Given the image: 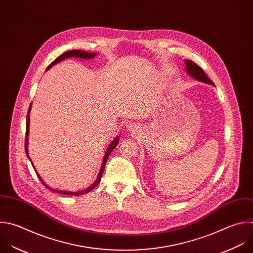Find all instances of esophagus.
I'll return each mask as SVG.
<instances>
[{
    "label": "esophagus",
    "instance_id": "34e87169",
    "mask_svg": "<svg viewBox=\"0 0 253 253\" xmlns=\"http://www.w3.org/2000/svg\"><path fill=\"white\" fill-rule=\"evenodd\" d=\"M127 131L130 132V133H132V134H136V133L139 131V127L136 126V125H134V124H132V125H130V126L127 127Z\"/></svg>",
    "mask_w": 253,
    "mask_h": 253
}]
</instances>
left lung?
Listing matches in <instances>:
<instances>
[{
  "instance_id": "8db88e82",
  "label": "left lung",
  "mask_w": 253,
  "mask_h": 253,
  "mask_svg": "<svg viewBox=\"0 0 253 253\" xmlns=\"http://www.w3.org/2000/svg\"><path fill=\"white\" fill-rule=\"evenodd\" d=\"M185 62H186V67H187L186 68L187 73L191 77H193L194 79H196L198 81H201V82H204L207 84H211V85H214L213 82L206 75L204 70L197 63H195L194 61L189 60V59H186Z\"/></svg>"
}]
</instances>
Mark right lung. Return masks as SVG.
Returning a JSON list of instances; mask_svg holds the SVG:
<instances>
[{
	"mask_svg": "<svg viewBox=\"0 0 253 253\" xmlns=\"http://www.w3.org/2000/svg\"><path fill=\"white\" fill-rule=\"evenodd\" d=\"M96 56V52H87V51H84V50H78V49H73V50H69V51H66V52H64V53H62L61 55H59L56 59H54L48 66H47V68H46V70H48L50 67H52L53 65H55L56 63H58V62H60V61H62V60H64V59H66V58H69V57H75V58H82V59H91V58H93V57H95ZM45 70V71H46ZM31 106H32V103H31V105H30V108H29V111H28V115H27V129H26V142H25V150H26V154H27V157L29 158V160L31 161V163H32V165H33V167H34V169H35V171H36V173H37V175H38V177H39V179L41 180V182L43 184V186H45L47 189H49L50 191H53V192H55V193H57V194H61V195H69V196H80V195H83V194H86V193H89L90 191H92L98 184H99V182H100V180H101V177H102V173H103V171H104V168H105V164H106V162H107V159H108V157H109V155H110V153L114 150V148H116V146H117V144H118V142H119V137L117 136L110 144H109V146H108V148L106 149V152H105V155H104V158H103V161H102V165H101V168H100V171H99V174H98V177H97V179L95 180V182L89 187V188H87V189H84L83 191H80V192H69V191H63V190H56V189H52V188H50V187H48L45 183H44V181L42 179V177L39 175V173L37 172V170H36V168H35V166H34V164H33V162H32V160H31V158H30V156H29V152H28V143H29V133H30V112H31Z\"/></svg>",
	"mask_w": 253,
	"mask_h": 253,
	"instance_id": "add662e5",
	"label": "right lung"
}]
</instances>
